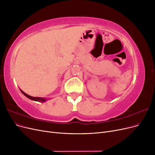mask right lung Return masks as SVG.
Instances as JSON below:
<instances>
[{
	"label": "right lung",
	"mask_w": 155,
	"mask_h": 155,
	"mask_svg": "<svg viewBox=\"0 0 155 155\" xmlns=\"http://www.w3.org/2000/svg\"><path fill=\"white\" fill-rule=\"evenodd\" d=\"M21 92L24 94L25 96H26L27 97H28L29 99L31 100H34V101H39V102H45L46 101V98H44V97H32L31 96H29L27 94H26L25 92H23L22 91H21Z\"/></svg>",
	"instance_id": "add662e5"
}]
</instances>
